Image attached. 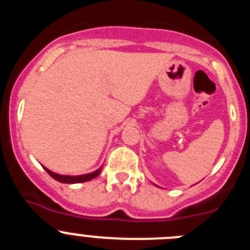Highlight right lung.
Here are the masks:
<instances>
[{"instance_id": "1", "label": "right lung", "mask_w": 250, "mask_h": 250, "mask_svg": "<svg viewBox=\"0 0 250 250\" xmlns=\"http://www.w3.org/2000/svg\"><path fill=\"white\" fill-rule=\"evenodd\" d=\"M45 170L47 171V174L50 176L57 180L60 183H67V184H75V183H83V182H89L91 179L96 178L99 174L101 173V167L98 169L94 173H90V174H85V175H79V176H70V175H60V174L56 173H52L51 170H48L47 167H45Z\"/></svg>"}]
</instances>
